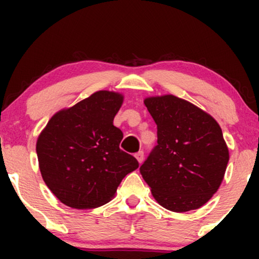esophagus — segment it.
Here are the masks:
<instances>
[{
  "mask_svg": "<svg viewBox=\"0 0 259 259\" xmlns=\"http://www.w3.org/2000/svg\"><path fill=\"white\" fill-rule=\"evenodd\" d=\"M135 157H136V159H138V162L140 163V164H141V163L144 162L145 156H144V152H142V151H140V152L136 153V154H135Z\"/></svg>",
  "mask_w": 259,
  "mask_h": 259,
  "instance_id": "obj_1",
  "label": "esophagus"
}]
</instances>
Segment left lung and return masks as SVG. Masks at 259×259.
I'll use <instances>...</instances> for the list:
<instances>
[{
    "instance_id": "left-lung-1",
    "label": "left lung",
    "mask_w": 259,
    "mask_h": 259,
    "mask_svg": "<svg viewBox=\"0 0 259 259\" xmlns=\"http://www.w3.org/2000/svg\"><path fill=\"white\" fill-rule=\"evenodd\" d=\"M157 124V145L140 173L160 206L197 209L221 186L229 151L221 126L192 103L165 95L145 100Z\"/></svg>"
}]
</instances>
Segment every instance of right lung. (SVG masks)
<instances>
[{
	"label": "right lung",
	"mask_w": 259,
	"mask_h": 259,
	"mask_svg": "<svg viewBox=\"0 0 259 259\" xmlns=\"http://www.w3.org/2000/svg\"><path fill=\"white\" fill-rule=\"evenodd\" d=\"M121 102L119 94L95 92L56 113L38 136L41 175L62 203L76 209L102 206L139 167L135 157L120 150L123 133L113 125Z\"/></svg>",
	"instance_id": "right-lung-1"
}]
</instances>
